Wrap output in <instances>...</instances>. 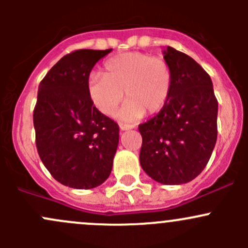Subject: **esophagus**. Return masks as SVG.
Listing matches in <instances>:
<instances>
[{
	"instance_id": "34e87169",
	"label": "esophagus",
	"mask_w": 248,
	"mask_h": 248,
	"mask_svg": "<svg viewBox=\"0 0 248 248\" xmlns=\"http://www.w3.org/2000/svg\"><path fill=\"white\" fill-rule=\"evenodd\" d=\"M132 128H133V126H131V124H120V129H121V131H128V129H132Z\"/></svg>"
}]
</instances>
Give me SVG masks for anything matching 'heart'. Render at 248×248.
Returning a JSON list of instances; mask_svg holds the SVG:
<instances>
[{
    "mask_svg": "<svg viewBox=\"0 0 248 248\" xmlns=\"http://www.w3.org/2000/svg\"><path fill=\"white\" fill-rule=\"evenodd\" d=\"M172 86L171 68L161 56L140 51L110 57L104 73H92L87 79V94L94 108L106 116L115 114L126 98L120 119L134 121L164 108Z\"/></svg>",
    "mask_w": 248,
    "mask_h": 248,
    "instance_id": "obj_1",
    "label": "heart"
}]
</instances>
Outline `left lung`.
Instances as JSON below:
<instances>
[{"instance_id": "obj_1", "label": "left lung", "mask_w": 248, "mask_h": 248, "mask_svg": "<svg viewBox=\"0 0 248 248\" xmlns=\"http://www.w3.org/2000/svg\"><path fill=\"white\" fill-rule=\"evenodd\" d=\"M172 74L170 96L155 117L139 124L140 166L155 181L181 185L206 167L217 140V111L211 78L192 57L167 46Z\"/></svg>"}]
</instances>
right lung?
<instances>
[{
  "label": "right lung",
  "mask_w": 248,
  "mask_h": 248,
  "mask_svg": "<svg viewBox=\"0 0 248 248\" xmlns=\"http://www.w3.org/2000/svg\"><path fill=\"white\" fill-rule=\"evenodd\" d=\"M111 49H81L62 57L43 78L33 110L36 146L55 180L90 189L109 177L119 124L94 108L87 79Z\"/></svg>",
  "instance_id": "1"
}]
</instances>
